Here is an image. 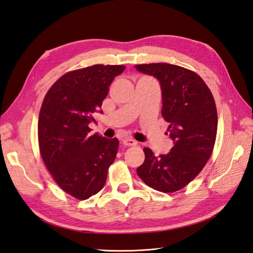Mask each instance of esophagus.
Wrapping results in <instances>:
<instances>
[{
  "label": "esophagus",
  "instance_id": "34e87169",
  "mask_svg": "<svg viewBox=\"0 0 253 253\" xmlns=\"http://www.w3.org/2000/svg\"><path fill=\"white\" fill-rule=\"evenodd\" d=\"M122 141H123L124 146H126V147H132L137 144V141L133 140V139H131V138H125V139H123Z\"/></svg>",
  "mask_w": 253,
  "mask_h": 253
}]
</instances>
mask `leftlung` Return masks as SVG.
<instances>
[{"label": "left lung", "mask_w": 253, "mask_h": 253, "mask_svg": "<svg viewBox=\"0 0 253 253\" xmlns=\"http://www.w3.org/2000/svg\"><path fill=\"white\" fill-rule=\"evenodd\" d=\"M138 72L155 77L162 90V116L174 142L168 154L155 157L144 148L146 159L137 169L144 184L162 192L187 186L202 170L213 151L217 112L211 91L189 69L168 63L141 64Z\"/></svg>", "instance_id": "8db88e82"}]
</instances>
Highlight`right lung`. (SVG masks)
Returning <instances> with one entry per match:
<instances>
[{"label":"right lung","instance_id":"add662e5","mask_svg":"<svg viewBox=\"0 0 253 253\" xmlns=\"http://www.w3.org/2000/svg\"><path fill=\"white\" fill-rule=\"evenodd\" d=\"M123 65H93L69 72L56 80L44 96L38 139L42 160L62 189L85 200L104 187L116 158L117 138L91 136L89 124Z\"/></svg>","mask_w":253,"mask_h":253}]
</instances>
